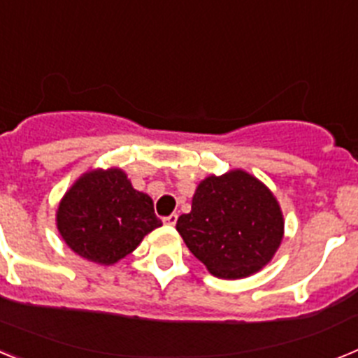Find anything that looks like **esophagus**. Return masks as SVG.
Segmentation results:
<instances>
[{"instance_id":"1","label":"esophagus","mask_w":358,"mask_h":358,"mask_svg":"<svg viewBox=\"0 0 358 358\" xmlns=\"http://www.w3.org/2000/svg\"><path fill=\"white\" fill-rule=\"evenodd\" d=\"M163 222L166 224V226H176V224H177V215L172 213V215H169V217H164Z\"/></svg>"}]
</instances>
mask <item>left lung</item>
Instances as JSON below:
<instances>
[{"mask_svg":"<svg viewBox=\"0 0 358 358\" xmlns=\"http://www.w3.org/2000/svg\"><path fill=\"white\" fill-rule=\"evenodd\" d=\"M176 227L213 276L240 280L273 260L285 220L273 192L258 177L235 169L202 179L192 211L177 218Z\"/></svg>","mask_w":358,"mask_h":358,"instance_id":"left-lung-1","label":"left lung"}]
</instances>
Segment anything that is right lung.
<instances>
[{"label": "right lung", "instance_id": "1", "mask_svg": "<svg viewBox=\"0 0 358 358\" xmlns=\"http://www.w3.org/2000/svg\"><path fill=\"white\" fill-rule=\"evenodd\" d=\"M55 222L66 245L98 265L120 262L163 226L152 199L118 166L82 173L59 202Z\"/></svg>", "mask_w": 358, "mask_h": 358}]
</instances>
